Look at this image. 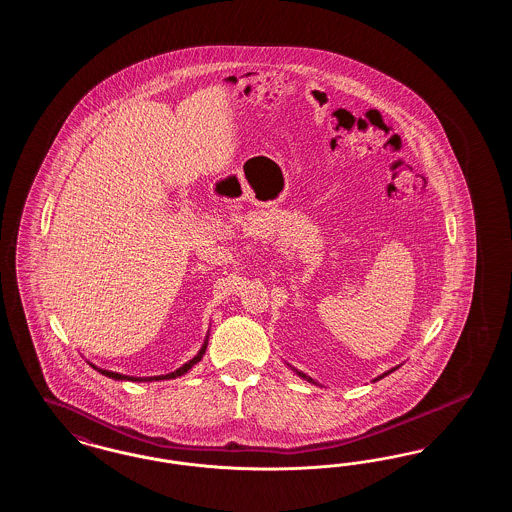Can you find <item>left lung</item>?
Segmentation results:
<instances>
[{
  "label": "left lung",
  "instance_id": "left-lung-1",
  "mask_svg": "<svg viewBox=\"0 0 512 512\" xmlns=\"http://www.w3.org/2000/svg\"><path fill=\"white\" fill-rule=\"evenodd\" d=\"M393 370H395V368H393ZM391 370H388V372H386V374H382V376H380V378H384V376H388V374H390ZM297 374H299V376H301V378H307V376H305V374H303V372H297ZM380 378H376V380H380ZM307 380H309V382H313V380H311V378H307Z\"/></svg>",
  "mask_w": 512,
  "mask_h": 512
}]
</instances>
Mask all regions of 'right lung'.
I'll list each match as a JSON object with an SVG mask.
<instances>
[{"label":"right lung","instance_id":"add662e5","mask_svg":"<svg viewBox=\"0 0 512 512\" xmlns=\"http://www.w3.org/2000/svg\"><path fill=\"white\" fill-rule=\"evenodd\" d=\"M205 349H207V341L203 343V347L199 349V353H197V357H194L190 363H186V365L180 366L178 370H174V372H171V374H165V376H153V378H130V376H124V374H119V372H111V370H103V368H96L98 372H101L103 376H109V378H115V380H132V382H144V380H147V382H151V380H171V378H176V376H182V374H186L192 366L195 365V363H199L201 361V357L205 355Z\"/></svg>","mask_w":512,"mask_h":512}]
</instances>
